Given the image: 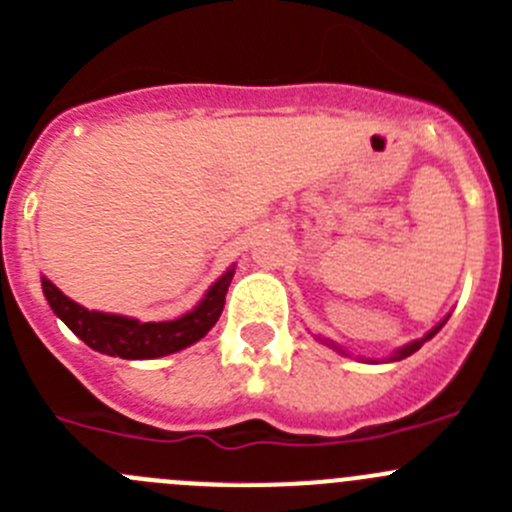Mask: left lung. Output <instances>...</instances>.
Instances as JSON below:
<instances>
[{"label":"left lung","instance_id":"obj_1","mask_svg":"<svg viewBox=\"0 0 512 512\" xmlns=\"http://www.w3.org/2000/svg\"><path fill=\"white\" fill-rule=\"evenodd\" d=\"M447 318H450V315H447ZM447 318H442V321H439L437 326L432 328V331H429V333H424V336H422V338H417V341H409V343H404V346H399V348H396V351L391 353V356L386 358V361H401V358L412 356L414 351H419V348H422V343H427L429 338H434V336H437V333H439V328H442L444 323H447ZM315 338H318V341H321V343H326L328 348H333V351L343 353V356H351V353H346V348H341V346H338L336 341H331V338H321V336H315ZM361 361H369V364H376L374 358H361Z\"/></svg>","mask_w":512,"mask_h":512}]
</instances>
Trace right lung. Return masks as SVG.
Segmentation results:
<instances>
[{"label": "right lung", "mask_w": 512, "mask_h": 512, "mask_svg": "<svg viewBox=\"0 0 512 512\" xmlns=\"http://www.w3.org/2000/svg\"><path fill=\"white\" fill-rule=\"evenodd\" d=\"M234 265L224 275H219L204 298L191 310L174 318V321H156L141 323L138 318L128 315L103 313V310H88L80 303L70 300L60 288L42 278V293L50 303L52 313L60 318L80 341L88 343L93 351L105 353V356L121 358H161L169 353L189 348L199 338L207 336L219 321L224 308V295H227L229 283H232Z\"/></svg>", "instance_id": "obj_1"}]
</instances>
